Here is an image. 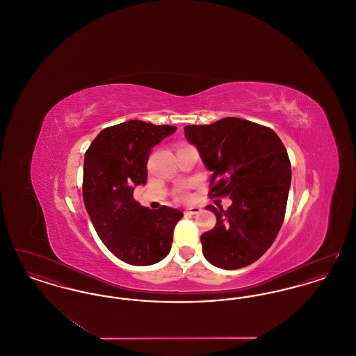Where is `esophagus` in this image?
Segmentation results:
<instances>
[{
    "label": "esophagus",
    "instance_id": "34e87169",
    "mask_svg": "<svg viewBox=\"0 0 356 356\" xmlns=\"http://www.w3.org/2000/svg\"><path fill=\"white\" fill-rule=\"evenodd\" d=\"M202 212V209L199 208V207H191V208H186L184 209V213L186 215H197V213H200Z\"/></svg>",
    "mask_w": 356,
    "mask_h": 356
}]
</instances>
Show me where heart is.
<instances>
[{
    "label": "heart",
    "mask_w": 356,
    "mask_h": 356,
    "mask_svg": "<svg viewBox=\"0 0 356 356\" xmlns=\"http://www.w3.org/2000/svg\"><path fill=\"white\" fill-rule=\"evenodd\" d=\"M175 197H176V200H179V202H186V200L189 199L188 186H179V188L175 191Z\"/></svg>",
    "instance_id": "b5f03b06"
}]
</instances>
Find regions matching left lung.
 Segmentation results:
<instances>
[{"label": "left lung", "mask_w": 356, "mask_h": 356, "mask_svg": "<svg viewBox=\"0 0 356 356\" xmlns=\"http://www.w3.org/2000/svg\"><path fill=\"white\" fill-rule=\"evenodd\" d=\"M184 129L212 172L209 197L232 200L225 211L207 207L216 225L200 237L204 256L222 270L250 266L271 247L284 220L291 184L286 147L271 128L236 118Z\"/></svg>", "instance_id": "8db88e82"}]
</instances>
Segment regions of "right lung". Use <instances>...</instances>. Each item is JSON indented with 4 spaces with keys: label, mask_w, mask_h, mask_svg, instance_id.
I'll return each instance as SVG.
<instances>
[{
    "label": "right lung",
    "mask_w": 356,
    "mask_h": 356,
    "mask_svg": "<svg viewBox=\"0 0 356 356\" xmlns=\"http://www.w3.org/2000/svg\"><path fill=\"white\" fill-rule=\"evenodd\" d=\"M177 128L129 120L102 129L84 157L86 212L106 248L132 266H151L170 254L183 212L163 205L153 211L134 197L147 183L152 148Z\"/></svg>",
    "instance_id": "add662e5"
}]
</instances>
